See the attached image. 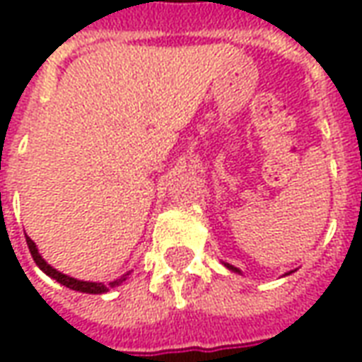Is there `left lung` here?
Listing matches in <instances>:
<instances>
[{
	"instance_id": "left-lung-1",
	"label": "left lung",
	"mask_w": 362,
	"mask_h": 362,
	"mask_svg": "<svg viewBox=\"0 0 362 362\" xmlns=\"http://www.w3.org/2000/svg\"><path fill=\"white\" fill-rule=\"evenodd\" d=\"M227 267H228V269H233V272H236V273H240V272H238V269H236V267H233V266H228V264H227Z\"/></svg>"
}]
</instances>
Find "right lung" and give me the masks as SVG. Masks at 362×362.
Returning a JSON list of instances; mask_svg holds the SVG:
<instances>
[{
	"mask_svg": "<svg viewBox=\"0 0 362 362\" xmlns=\"http://www.w3.org/2000/svg\"><path fill=\"white\" fill-rule=\"evenodd\" d=\"M27 244H28V250H30V256H33V259L36 262V266L40 267L46 275H50L52 279H56L58 283H62V285H66V287L74 288V291H79V293H89V295H103V293H106V291H110L112 287H116L118 283H122V281L126 279V277H122V279H116L112 281V283H108V285H104V283H90V281H79V279H74V277H69V275H64V273L56 272L54 267L48 266L46 262L42 259V256L38 254V250H36L35 243L30 240L27 236Z\"/></svg>",
	"mask_w": 362,
	"mask_h": 362,
	"instance_id": "1",
	"label": "right lung"
}]
</instances>
